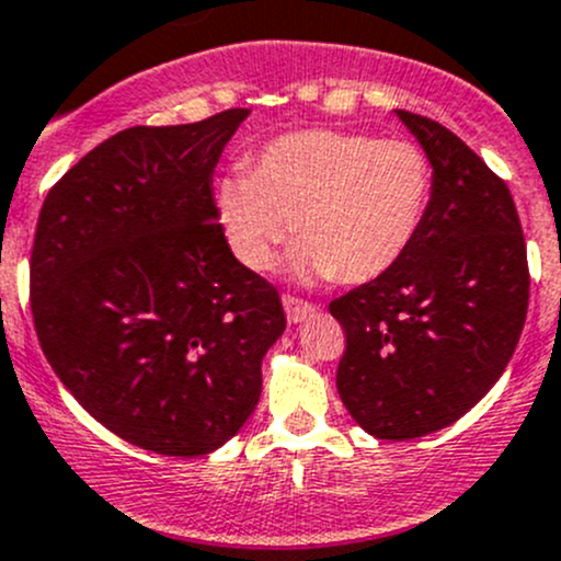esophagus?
I'll use <instances>...</instances> for the list:
<instances>
[{"label":"esophagus","mask_w":561,"mask_h":561,"mask_svg":"<svg viewBox=\"0 0 561 561\" xmlns=\"http://www.w3.org/2000/svg\"><path fill=\"white\" fill-rule=\"evenodd\" d=\"M282 307H285V314L290 322H304L314 314V304L301 301L296 296H282Z\"/></svg>","instance_id":"1"}]
</instances>
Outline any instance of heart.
Wrapping results in <instances>:
<instances>
[{"label":"heart","instance_id":"b5f03b06","mask_svg":"<svg viewBox=\"0 0 561 561\" xmlns=\"http://www.w3.org/2000/svg\"><path fill=\"white\" fill-rule=\"evenodd\" d=\"M428 201L432 162L421 146L344 129L279 135L254 154L252 173L217 184V217L239 263L271 268L296 228L290 265L301 279L382 276L415 241Z\"/></svg>","mask_w":561,"mask_h":561}]
</instances>
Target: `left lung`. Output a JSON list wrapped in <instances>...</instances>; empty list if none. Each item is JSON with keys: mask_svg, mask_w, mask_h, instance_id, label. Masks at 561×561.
Wrapping results in <instances>:
<instances>
[{"mask_svg": "<svg viewBox=\"0 0 561 561\" xmlns=\"http://www.w3.org/2000/svg\"><path fill=\"white\" fill-rule=\"evenodd\" d=\"M432 162V201L399 263L331 301L347 350L336 388L377 439H415L472 410L513 358L529 307L511 190L439 122L396 111Z\"/></svg>", "mask_w": 561, "mask_h": 561, "instance_id": "obj_1", "label": "left lung"}]
</instances>
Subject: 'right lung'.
Returning a JSON list of instances; mask_svg holds the SVG:
<instances>
[{"mask_svg": "<svg viewBox=\"0 0 561 561\" xmlns=\"http://www.w3.org/2000/svg\"><path fill=\"white\" fill-rule=\"evenodd\" d=\"M247 107L129 127L50 186L30 263L35 331L65 388L160 456L217 450L257 407L285 331L271 282L230 252L214 168Z\"/></svg>", "mask_w": 561, "mask_h": 561, "instance_id": "right-lung-1", "label": "right lung"}]
</instances>
